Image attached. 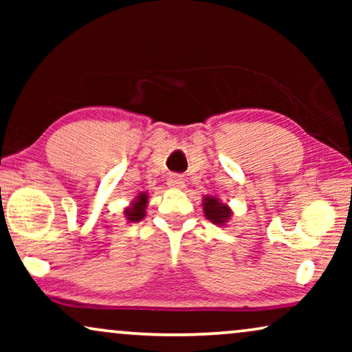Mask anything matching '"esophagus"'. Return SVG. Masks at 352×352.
Returning <instances> with one entry per match:
<instances>
[{"mask_svg":"<svg viewBox=\"0 0 352 352\" xmlns=\"http://www.w3.org/2000/svg\"><path fill=\"white\" fill-rule=\"evenodd\" d=\"M184 186L186 182L179 175H173L168 177V187H171V189H184Z\"/></svg>","mask_w":352,"mask_h":352,"instance_id":"obj_1","label":"esophagus"}]
</instances>
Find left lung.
<instances>
[{"label":"left lung","instance_id":"obj_1","mask_svg":"<svg viewBox=\"0 0 352 352\" xmlns=\"http://www.w3.org/2000/svg\"><path fill=\"white\" fill-rule=\"evenodd\" d=\"M201 205H204L205 218L210 219L216 226H226L229 223L230 216H232L230 206L228 204H223L218 197L205 195L204 200H201Z\"/></svg>","mask_w":352,"mask_h":352}]
</instances>
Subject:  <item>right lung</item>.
Listing matches in <instances>:
<instances>
[{
    "mask_svg": "<svg viewBox=\"0 0 352 352\" xmlns=\"http://www.w3.org/2000/svg\"><path fill=\"white\" fill-rule=\"evenodd\" d=\"M148 204V194L147 192H141L134 197V200L131 201V205L128 208H124L123 214L124 218L128 219V223H138V221L144 219L146 216V208Z\"/></svg>",
    "mask_w": 352,
    "mask_h": 352,
    "instance_id": "obj_1",
    "label": "right lung"
}]
</instances>
